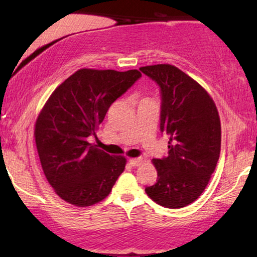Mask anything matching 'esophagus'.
<instances>
[{"label": "esophagus", "mask_w": 257, "mask_h": 257, "mask_svg": "<svg viewBox=\"0 0 257 257\" xmlns=\"http://www.w3.org/2000/svg\"><path fill=\"white\" fill-rule=\"evenodd\" d=\"M130 164L132 165V166H140V165L143 164V159L142 158H135V159H130Z\"/></svg>", "instance_id": "34e87169"}]
</instances>
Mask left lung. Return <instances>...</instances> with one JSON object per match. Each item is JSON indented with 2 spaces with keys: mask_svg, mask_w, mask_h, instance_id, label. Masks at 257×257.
Here are the masks:
<instances>
[{
  "mask_svg": "<svg viewBox=\"0 0 257 257\" xmlns=\"http://www.w3.org/2000/svg\"><path fill=\"white\" fill-rule=\"evenodd\" d=\"M140 70L161 89L160 130L170 136L168 156L153 159L158 179L146 194L166 208L194 202L208 185L221 149L216 105L200 84L177 66L157 64Z\"/></svg>",
  "mask_w": 257,
  "mask_h": 257,
  "instance_id": "left-lung-1",
  "label": "left lung"
}]
</instances>
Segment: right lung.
<instances>
[{
    "label": "right lung",
    "mask_w": 257,
    "mask_h": 257,
    "mask_svg": "<svg viewBox=\"0 0 257 257\" xmlns=\"http://www.w3.org/2000/svg\"><path fill=\"white\" fill-rule=\"evenodd\" d=\"M142 73L138 70L79 69L56 87L35 122L42 168L56 194L87 207L110 194L126 158L110 156L87 138L96 136L108 107Z\"/></svg>",
    "instance_id": "1"
}]
</instances>
